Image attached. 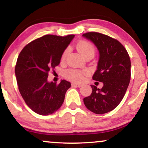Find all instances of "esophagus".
<instances>
[{"label": "esophagus", "instance_id": "obj_1", "mask_svg": "<svg viewBox=\"0 0 148 148\" xmlns=\"http://www.w3.org/2000/svg\"><path fill=\"white\" fill-rule=\"evenodd\" d=\"M72 86H76V87H81L82 85L80 84H78V83H76V82H72Z\"/></svg>", "mask_w": 148, "mask_h": 148}]
</instances>
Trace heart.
Masks as SVG:
<instances>
[{"mask_svg": "<svg viewBox=\"0 0 148 148\" xmlns=\"http://www.w3.org/2000/svg\"><path fill=\"white\" fill-rule=\"evenodd\" d=\"M77 49L79 51L80 53L82 55L84 58H85L88 55L95 54V48L91 43L86 42V41H80L77 44ZM68 50H66L62 54V60H64L66 59L67 54H68ZM87 74V71H80L78 70H69L65 73V76L68 79L72 80L74 82H81L84 79V76Z\"/></svg>", "mask_w": 148, "mask_h": 148, "instance_id": "1", "label": "heart"}]
</instances>
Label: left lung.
<instances>
[{"mask_svg":"<svg viewBox=\"0 0 148 148\" xmlns=\"http://www.w3.org/2000/svg\"><path fill=\"white\" fill-rule=\"evenodd\" d=\"M82 36L93 42L99 51L97 69L92 79L103 84L101 88L90 85L92 92L84 98V103L95 114L108 113L119 106L127 91L131 80L129 56L119 41L107 35L87 32Z\"/></svg>","mask_w":148,"mask_h":148,"instance_id":"obj_1","label":"left lung"}]
</instances>
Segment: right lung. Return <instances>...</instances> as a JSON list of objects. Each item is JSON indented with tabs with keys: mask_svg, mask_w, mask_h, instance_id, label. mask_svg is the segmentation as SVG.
I'll list each match as a JSON object with an SVG mask.
<instances>
[{
	"mask_svg": "<svg viewBox=\"0 0 148 148\" xmlns=\"http://www.w3.org/2000/svg\"><path fill=\"white\" fill-rule=\"evenodd\" d=\"M74 35H45L22 49L17 58L15 73L20 94L27 106L40 115L56 112L64 103L70 82H49V72L60 63L63 53Z\"/></svg>",
	"mask_w": 148,
	"mask_h": 148,
	"instance_id": "add662e5",
	"label": "right lung"
}]
</instances>
